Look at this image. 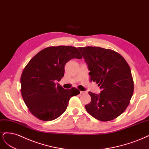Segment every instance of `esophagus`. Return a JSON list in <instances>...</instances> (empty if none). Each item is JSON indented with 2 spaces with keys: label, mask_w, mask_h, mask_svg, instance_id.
<instances>
[{
  "label": "esophagus",
  "mask_w": 149,
  "mask_h": 149,
  "mask_svg": "<svg viewBox=\"0 0 149 149\" xmlns=\"http://www.w3.org/2000/svg\"><path fill=\"white\" fill-rule=\"evenodd\" d=\"M86 93H87V92H84V91H80V94H85Z\"/></svg>",
  "instance_id": "obj_1"
}]
</instances>
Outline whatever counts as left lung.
<instances>
[{
	"label": "left lung",
	"instance_id": "8db88e82",
	"mask_svg": "<svg viewBox=\"0 0 149 149\" xmlns=\"http://www.w3.org/2000/svg\"><path fill=\"white\" fill-rule=\"evenodd\" d=\"M79 49L88 65L90 81L102 89L100 94L88 92L92 100L85 109L100 121H111L125 111L132 98L134 81L130 67L113 50L92 46Z\"/></svg>",
	"mask_w": 149,
	"mask_h": 149
}]
</instances>
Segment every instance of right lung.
<instances>
[{
	"label": "right lung",
	"mask_w": 149,
	"mask_h": 149,
	"mask_svg": "<svg viewBox=\"0 0 149 149\" xmlns=\"http://www.w3.org/2000/svg\"><path fill=\"white\" fill-rule=\"evenodd\" d=\"M81 59L77 48L69 46H51L41 50L29 61L20 79L21 93L29 111L40 120H54L63 113L70 98L80 93L59 84L64 75V66L72 59Z\"/></svg>",
	"instance_id": "right-lung-1"
}]
</instances>
